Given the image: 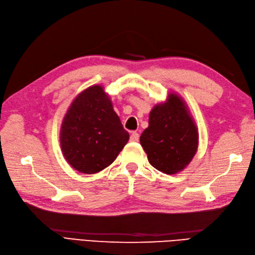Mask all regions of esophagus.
<instances>
[{"instance_id": "obj_1", "label": "esophagus", "mask_w": 255, "mask_h": 255, "mask_svg": "<svg viewBox=\"0 0 255 255\" xmlns=\"http://www.w3.org/2000/svg\"><path fill=\"white\" fill-rule=\"evenodd\" d=\"M138 140H139V133L136 132V131H133V132L131 133V136H130V141L137 142Z\"/></svg>"}]
</instances>
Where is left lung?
<instances>
[{
  "mask_svg": "<svg viewBox=\"0 0 255 255\" xmlns=\"http://www.w3.org/2000/svg\"><path fill=\"white\" fill-rule=\"evenodd\" d=\"M140 143L149 163L162 173L176 174L188 165L197 151L198 132L180 96L171 93L152 108Z\"/></svg>",
  "mask_w": 255,
  "mask_h": 255,
  "instance_id": "obj_1",
  "label": "left lung"
}]
</instances>
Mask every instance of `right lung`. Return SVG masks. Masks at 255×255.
Wrapping results in <instances>:
<instances>
[{
    "label": "right lung",
    "instance_id": "right-lung-1",
    "mask_svg": "<svg viewBox=\"0 0 255 255\" xmlns=\"http://www.w3.org/2000/svg\"><path fill=\"white\" fill-rule=\"evenodd\" d=\"M128 140L129 133L101 85L80 93L61 125L64 158L74 170L84 174H94L111 165Z\"/></svg>",
    "mask_w": 255,
    "mask_h": 255
}]
</instances>
